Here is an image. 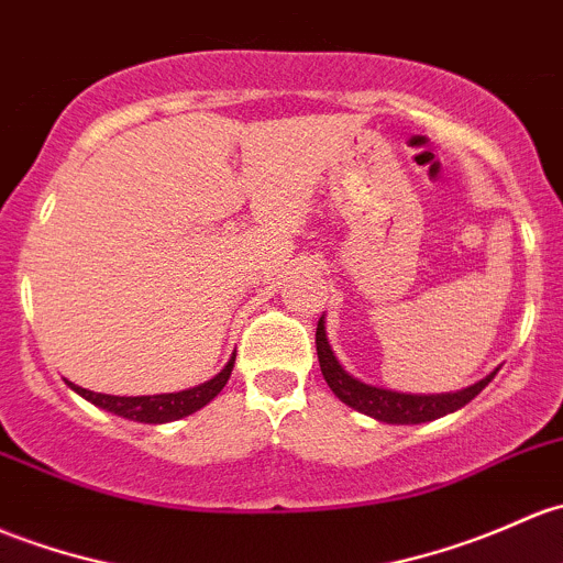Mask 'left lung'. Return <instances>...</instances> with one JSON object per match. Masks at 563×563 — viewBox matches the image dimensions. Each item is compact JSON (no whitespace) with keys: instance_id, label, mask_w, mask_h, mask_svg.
Here are the masks:
<instances>
[{"instance_id":"8db88e82","label":"left lung","mask_w":563,"mask_h":563,"mask_svg":"<svg viewBox=\"0 0 563 563\" xmlns=\"http://www.w3.org/2000/svg\"><path fill=\"white\" fill-rule=\"evenodd\" d=\"M316 347H318V361H321L323 380L329 383V388L334 390V396L340 401H345L353 410L364 412V416L375 418L383 423H426L434 421V418L448 416V412L461 410L464 405H470L481 390L494 380L496 372H490L488 377H483L481 383L470 388H461L455 394H399V390L377 388L369 383H361L358 377H353L351 372L342 369V364L336 361L334 351H331L327 340V327H323V318L318 321L316 329Z\"/></svg>"}]
</instances>
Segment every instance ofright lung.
<instances>
[{
    "mask_svg": "<svg viewBox=\"0 0 563 563\" xmlns=\"http://www.w3.org/2000/svg\"><path fill=\"white\" fill-rule=\"evenodd\" d=\"M232 369H234V356L229 358V364L223 366L212 380H207L197 388L177 390V394L110 396V394H93V390L75 386V383H69V388L78 390L82 399L102 407V410L112 412V416H121V418H129V421H140V423H167L202 410L207 401H212L218 394H221V388L227 386V380L232 377Z\"/></svg>",
    "mask_w": 563,
    "mask_h": 563,
    "instance_id": "obj_1",
    "label": "right lung"
}]
</instances>
